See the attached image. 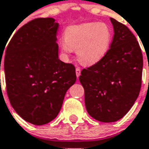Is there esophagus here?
I'll list each match as a JSON object with an SVG mask.
<instances>
[{
	"mask_svg": "<svg viewBox=\"0 0 149 149\" xmlns=\"http://www.w3.org/2000/svg\"><path fill=\"white\" fill-rule=\"evenodd\" d=\"M76 75H77V77H79L80 75V68H77L76 69Z\"/></svg>",
	"mask_w": 149,
	"mask_h": 149,
	"instance_id": "34e87169",
	"label": "esophagus"
}]
</instances>
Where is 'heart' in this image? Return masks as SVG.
Instances as JSON below:
<instances>
[{
	"label": "heart",
	"instance_id": "heart-1",
	"mask_svg": "<svg viewBox=\"0 0 149 149\" xmlns=\"http://www.w3.org/2000/svg\"><path fill=\"white\" fill-rule=\"evenodd\" d=\"M111 42V31L105 24L86 23L70 26L65 31V41L61 47L68 54L77 49L81 62L93 65L107 54Z\"/></svg>",
	"mask_w": 149,
	"mask_h": 149
}]
</instances>
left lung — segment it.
<instances>
[{"mask_svg": "<svg viewBox=\"0 0 149 149\" xmlns=\"http://www.w3.org/2000/svg\"><path fill=\"white\" fill-rule=\"evenodd\" d=\"M114 37L99 62L81 71L87 111L93 118L113 122L134 104L141 87L143 56L136 37L125 25L111 18Z\"/></svg>", "mask_w": 149, "mask_h": 149, "instance_id": "8db88e82", "label": "left lung"}]
</instances>
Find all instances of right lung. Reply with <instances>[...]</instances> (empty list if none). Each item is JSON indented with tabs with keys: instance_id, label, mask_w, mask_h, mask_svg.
<instances>
[{
	"instance_id": "obj_1",
	"label": "right lung",
	"mask_w": 149,
	"mask_h": 149,
	"mask_svg": "<svg viewBox=\"0 0 149 149\" xmlns=\"http://www.w3.org/2000/svg\"><path fill=\"white\" fill-rule=\"evenodd\" d=\"M58 27L53 18L28 22L11 38L4 55L10 103L23 119L36 125L57 117L77 80L75 66L58 58Z\"/></svg>"
}]
</instances>
